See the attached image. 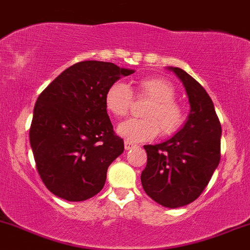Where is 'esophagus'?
Returning a JSON list of instances; mask_svg holds the SVG:
<instances>
[{
	"mask_svg": "<svg viewBox=\"0 0 250 250\" xmlns=\"http://www.w3.org/2000/svg\"><path fill=\"white\" fill-rule=\"evenodd\" d=\"M135 147H138V145L133 144V142H130V141H127V140L125 141V150H129V149H131V148H135Z\"/></svg>",
	"mask_w": 250,
	"mask_h": 250,
	"instance_id": "1",
	"label": "esophagus"
}]
</instances>
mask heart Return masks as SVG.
<instances>
[{"label":"heart","instance_id":"heart-1","mask_svg":"<svg viewBox=\"0 0 250 250\" xmlns=\"http://www.w3.org/2000/svg\"><path fill=\"white\" fill-rule=\"evenodd\" d=\"M135 96L148 98L142 116L130 119L117 125V134L130 142H144L154 139L160 131L163 135H173L182 128L185 121L183 106L174 100L175 90L169 82L160 77L140 79ZM133 103L130 89L122 82H115L106 90L104 104L106 110L116 117L125 116Z\"/></svg>","mask_w":250,"mask_h":250}]
</instances>
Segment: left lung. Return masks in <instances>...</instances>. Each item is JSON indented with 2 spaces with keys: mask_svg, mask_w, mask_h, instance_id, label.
Wrapping results in <instances>:
<instances>
[{
  "mask_svg": "<svg viewBox=\"0 0 250 250\" xmlns=\"http://www.w3.org/2000/svg\"><path fill=\"white\" fill-rule=\"evenodd\" d=\"M182 82L190 103L183 128L156 145H145L147 165L142 188L158 204L169 209L196 201L209 184L221 159L222 128L210 96L179 67H166Z\"/></svg>",
  "mask_w": 250,
  "mask_h": 250,
  "instance_id": "obj_1",
  "label": "left lung"
}]
</instances>
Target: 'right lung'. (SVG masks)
<instances>
[{
    "label": "right lung",
    "mask_w": 250,
    "mask_h": 250,
    "mask_svg": "<svg viewBox=\"0 0 250 250\" xmlns=\"http://www.w3.org/2000/svg\"><path fill=\"white\" fill-rule=\"evenodd\" d=\"M134 72L85 60L62 71L38 97L29 142L38 172L54 196L82 202L103 188L108 167L125 149L104 96L112 83Z\"/></svg>",
    "instance_id": "add662e5"
}]
</instances>
